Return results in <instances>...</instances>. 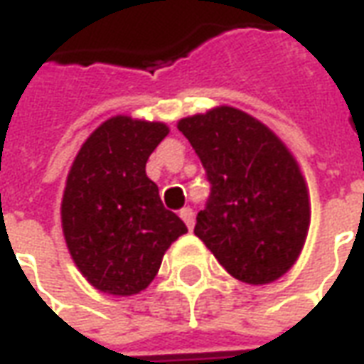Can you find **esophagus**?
Listing matches in <instances>:
<instances>
[{
  "label": "esophagus",
  "instance_id": "34e87169",
  "mask_svg": "<svg viewBox=\"0 0 364 364\" xmlns=\"http://www.w3.org/2000/svg\"><path fill=\"white\" fill-rule=\"evenodd\" d=\"M179 216H181L183 222L187 223V228L193 231V228H195V212H193V208H181Z\"/></svg>",
  "mask_w": 364,
  "mask_h": 364
}]
</instances>
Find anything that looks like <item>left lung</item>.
<instances>
[{
    "label": "left lung",
    "mask_w": 364,
    "mask_h": 364,
    "mask_svg": "<svg viewBox=\"0 0 364 364\" xmlns=\"http://www.w3.org/2000/svg\"><path fill=\"white\" fill-rule=\"evenodd\" d=\"M200 158L210 196L195 235L245 284H270L305 245L311 206L297 161L270 129L235 107L179 121Z\"/></svg>",
    "instance_id": "left-lung-1"
}]
</instances>
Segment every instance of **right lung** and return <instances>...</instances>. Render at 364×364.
<instances>
[{
	"label": "right lung",
	"mask_w": 364,
	"mask_h": 364,
	"mask_svg": "<svg viewBox=\"0 0 364 364\" xmlns=\"http://www.w3.org/2000/svg\"><path fill=\"white\" fill-rule=\"evenodd\" d=\"M164 123L117 115L94 131L73 161L61 203L67 247L80 274L104 293L142 291L187 225L161 204L146 175Z\"/></svg>",
	"instance_id": "1"
}]
</instances>
